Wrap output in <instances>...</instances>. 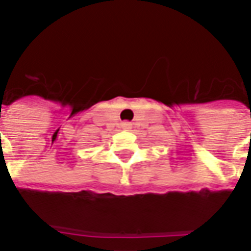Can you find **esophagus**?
<instances>
[{"label":"esophagus","mask_w":251,"mask_h":251,"mask_svg":"<svg viewBox=\"0 0 251 251\" xmlns=\"http://www.w3.org/2000/svg\"><path fill=\"white\" fill-rule=\"evenodd\" d=\"M124 127H125V129H130V124H129V122H125V124H124Z\"/></svg>","instance_id":"esophagus-1"}]
</instances>
